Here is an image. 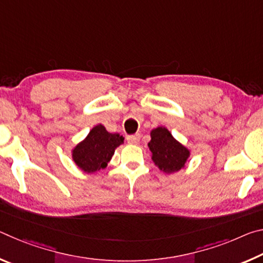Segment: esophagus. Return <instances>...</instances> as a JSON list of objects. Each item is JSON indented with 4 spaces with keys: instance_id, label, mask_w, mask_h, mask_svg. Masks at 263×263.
Wrapping results in <instances>:
<instances>
[{
    "instance_id": "34e87169",
    "label": "esophagus",
    "mask_w": 263,
    "mask_h": 263,
    "mask_svg": "<svg viewBox=\"0 0 263 263\" xmlns=\"http://www.w3.org/2000/svg\"><path fill=\"white\" fill-rule=\"evenodd\" d=\"M126 140H127L128 144H131V145H137L138 142L140 141V136H139V135H135V136H128V137L126 138Z\"/></svg>"
}]
</instances>
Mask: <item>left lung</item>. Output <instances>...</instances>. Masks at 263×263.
<instances>
[{
  "label": "left lung",
  "instance_id": "obj_1",
  "mask_svg": "<svg viewBox=\"0 0 263 263\" xmlns=\"http://www.w3.org/2000/svg\"><path fill=\"white\" fill-rule=\"evenodd\" d=\"M148 148L155 166L166 174H174L183 169L190 157V149L176 140L164 126L151 131Z\"/></svg>",
  "mask_w": 263,
  "mask_h": 263
}]
</instances>
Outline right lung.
Wrapping results in <instances>:
<instances>
[{"instance_id":"right-lung-1","label":"right lung","mask_w":263,"mask_h":263,"mask_svg":"<svg viewBox=\"0 0 263 263\" xmlns=\"http://www.w3.org/2000/svg\"><path fill=\"white\" fill-rule=\"evenodd\" d=\"M124 144V138L118 133H110L99 124L73 147L72 159L80 171L95 174L105 168L112 159L115 151Z\"/></svg>"}]
</instances>
